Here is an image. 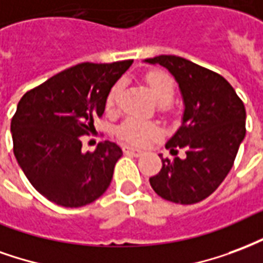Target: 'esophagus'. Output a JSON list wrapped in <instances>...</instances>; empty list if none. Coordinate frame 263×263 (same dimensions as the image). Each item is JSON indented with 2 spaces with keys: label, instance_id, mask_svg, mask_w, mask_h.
I'll return each instance as SVG.
<instances>
[{
  "label": "esophagus",
  "instance_id": "obj_1",
  "mask_svg": "<svg viewBox=\"0 0 263 263\" xmlns=\"http://www.w3.org/2000/svg\"><path fill=\"white\" fill-rule=\"evenodd\" d=\"M123 151H124V154L134 155V157H140V155H143V151L139 150V148H134V147H129V145L123 147Z\"/></svg>",
  "mask_w": 263,
  "mask_h": 263
}]
</instances>
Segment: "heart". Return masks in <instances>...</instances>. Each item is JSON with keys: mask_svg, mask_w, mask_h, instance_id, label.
<instances>
[{"mask_svg": "<svg viewBox=\"0 0 263 263\" xmlns=\"http://www.w3.org/2000/svg\"><path fill=\"white\" fill-rule=\"evenodd\" d=\"M145 82L150 88L155 102L160 106H166L172 102L175 93V82L170 74L164 71H151L145 76ZM123 89V82H116L106 97V110L112 112L118 106V101ZM161 133V129L154 123L143 122L140 119L129 118L118 127V136L126 143L134 145H144L148 140Z\"/></svg>", "mask_w": 263, "mask_h": 263, "instance_id": "obj_1", "label": "heart"}]
</instances>
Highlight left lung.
<instances>
[{
    "mask_svg": "<svg viewBox=\"0 0 263 263\" xmlns=\"http://www.w3.org/2000/svg\"><path fill=\"white\" fill-rule=\"evenodd\" d=\"M145 63L165 67L175 77L185 105L181 127L165 147L171 153L183 148L186 157L162 158L151 187L170 202H202L233 168L245 137L244 103L226 78L186 59L162 54Z\"/></svg>",
    "mask_w": 263,
    "mask_h": 263,
    "instance_id": "obj_1",
    "label": "left lung"
}]
</instances>
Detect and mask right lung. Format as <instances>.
Masks as SVG:
<instances>
[{
    "mask_svg": "<svg viewBox=\"0 0 263 263\" xmlns=\"http://www.w3.org/2000/svg\"><path fill=\"white\" fill-rule=\"evenodd\" d=\"M132 63H81L21 98L11 120L13 154L32 186L50 202L81 208L106 192L122 148L106 140L82 153L81 136L95 130L110 88Z\"/></svg>",
    "mask_w": 263,
    "mask_h": 263,
    "instance_id": "add662e5",
    "label": "right lung"
}]
</instances>
